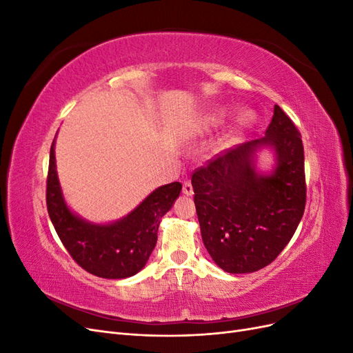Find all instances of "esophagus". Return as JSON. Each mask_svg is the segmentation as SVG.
<instances>
[{"mask_svg": "<svg viewBox=\"0 0 353 353\" xmlns=\"http://www.w3.org/2000/svg\"><path fill=\"white\" fill-rule=\"evenodd\" d=\"M183 193L187 194V196H191V194L194 193L193 185H191L190 181H184V183H183Z\"/></svg>", "mask_w": 353, "mask_h": 353, "instance_id": "esophagus-1", "label": "esophagus"}]
</instances>
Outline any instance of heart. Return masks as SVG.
Wrapping results in <instances>:
<instances>
[{
    "label": "heart",
    "instance_id": "obj_1",
    "mask_svg": "<svg viewBox=\"0 0 353 353\" xmlns=\"http://www.w3.org/2000/svg\"><path fill=\"white\" fill-rule=\"evenodd\" d=\"M225 116H227V110H225V109H219V110H216V112H213L212 114H209V116L206 117L205 126H206V128H215V126L221 125L223 121H225ZM250 117H252L250 113H244V114L241 116L240 123H241V125L248 123V122L250 121Z\"/></svg>",
    "mask_w": 353,
    "mask_h": 353
}]
</instances>
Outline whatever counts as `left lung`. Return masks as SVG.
Here are the masks:
<instances>
[{
    "instance_id": "8db88e82",
    "label": "left lung",
    "mask_w": 353,
    "mask_h": 353,
    "mask_svg": "<svg viewBox=\"0 0 353 353\" xmlns=\"http://www.w3.org/2000/svg\"><path fill=\"white\" fill-rule=\"evenodd\" d=\"M271 145L277 168L254 170L252 153ZM201 239L212 259L230 274L254 272L275 261L301 222L306 205L301 132L280 105L261 140L210 159L191 175Z\"/></svg>"
}]
</instances>
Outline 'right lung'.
Masks as SVG:
<instances>
[{
	"label": "right lung",
	"instance_id": "1",
	"mask_svg": "<svg viewBox=\"0 0 353 353\" xmlns=\"http://www.w3.org/2000/svg\"><path fill=\"white\" fill-rule=\"evenodd\" d=\"M179 183L159 187L130 215L109 225H95L69 210L56 172L54 141L47 175L48 215L72 259L101 279H126L144 268L157 241L159 223L181 193Z\"/></svg>",
	"mask_w": 353,
	"mask_h": 353
}]
</instances>
